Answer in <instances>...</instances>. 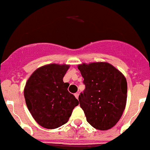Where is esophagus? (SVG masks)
<instances>
[{
	"label": "esophagus",
	"instance_id": "1",
	"mask_svg": "<svg viewBox=\"0 0 150 150\" xmlns=\"http://www.w3.org/2000/svg\"><path fill=\"white\" fill-rule=\"evenodd\" d=\"M74 96H75V97H76V98L78 100V98H79V93H75V94H74Z\"/></svg>",
	"mask_w": 150,
	"mask_h": 150
}]
</instances>
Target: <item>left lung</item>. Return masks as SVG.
Listing matches in <instances>:
<instances>
[{"label": "left lung", "instance_id": "obj_1", "mask_svg": "<svg viewBox=\"0 0 150 150\" xmlns=\"http://www.w3.org/2000/svg\"><path fill=\"white\" fill-rule=\"evenodd\" d=\"M85 90L79 96L80 107L93 127L107 130L117 124L124 111L127 82L124 75L107 62L78 65Z\"/></svg>", "mask_w": 150, "mask_h": 150}]
</instances>
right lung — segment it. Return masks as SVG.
<instances>
[{
  "label": "right lung",
  "instance_id": "right-lung-1",
  "mask_svg": "<svg viewBox=\"0 0 150 150\" xmlns=\"http://www.w3.org/2000/svg\"><path fill=\"white\" fill-rule=\"evenodd\" d=\"M69 67L67 64H47L38 68L26 83V104L33 118L44 128L52 129L65 124L79 104L67 90L70 84L63 81Z\"/></svg>",
  "mask_w": 150,
  "mask_h": 150
}]
</instances>
